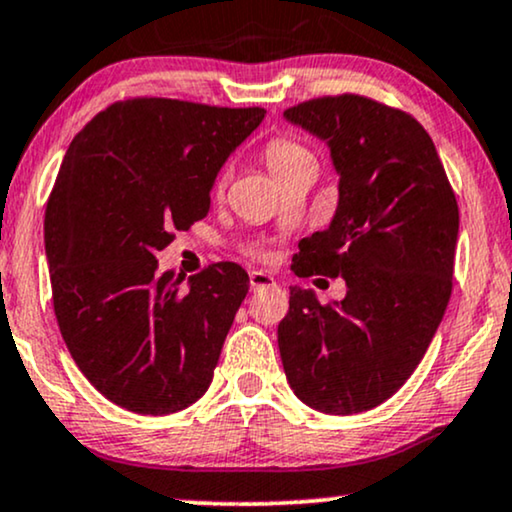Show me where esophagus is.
<instances>
[{
	"label": "esophagus",
	"mask_w": 512,
	"mask_h": 512,
	"mask_svg": "<svg viewBox=\"0 0 512 512\" xmlns=\"http://www.w3.org/2000/svg\"><path fill=\"white\" fill-rule=\"evenodd\" d=\"M276 286L274 276H269L267 272H250V288L252 291H260V288H272Z\"/></svg>",
	"instance_id": "esophagus-1"
}]
</instances>
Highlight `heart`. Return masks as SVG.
<instances>
[{"instance_id": "1", "label": "heart", "mask_w": 512, "mask_h": 512, "mask_svg": "<svg viewBox=\"0 0 512 512\" xmlns=\"http://www.w3.org/2000/svg\"><path fill=\"white\" fill-rule=\"evenodd\" d=\"M264 159H267L269 171L276 176V181L283 178L291 171L298 169L303 164H315V157L307 150L305 145H300L298 140L286 138V135H279V138H272L264 147ZM224 186V176L219 178V188Z\"/></svg>"}]
</instances>
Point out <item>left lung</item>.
I'll return each mask as SVG.
<instances>
[{"instance_id": "obj_1", "label": "left lung", "mask_w": 512, "mask_h": 512, "mask_svg": "<svg viewBox=\"0 0 512 512\" xmlns=\"http://www.w3.org/2000/svg\"><path fill=\"white\" fill-rule=\"evenodd\" d=\"M331 150L338 207L300 240L298 276H341L346 298L322 305L291 288L279 324L288 384L326 415L391 398L439 329L453 291L458 202L422 123L362 95L317 97L283 112Z\"/></svg>"}]
</instances>
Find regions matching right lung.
Wrapping results in <instances>:
<instances>
[{"mask_svg": "<svg viewBox=\"0 0 512 512\" xmlns=\"http://www.w3.org/2000/svg\"><path fill=\"white\" fill-rule=\"evenodd\" d=\"M264 114L133 97L66 150L45 212L54 315L85 379L121 408L169 415L212 384L248 274L217 262L181 288L157 252L207 217L214 178Z\"/></svg>", "mask_w": 512, "mask_h": 512, "instance_id": "add662e5", "label": "right lung"}]
</instances>
